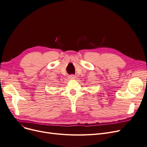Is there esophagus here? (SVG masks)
<instances>
[{"instance_id": "34e87169", "label": "esophagus", "mask_w": 147, "mask_h": 147, "mask_svg": "<svg viewBox=\"0 0 147 147\" xmlns=\"http://www.w3.org/2000/svg\"><path fill=\"white\" fill-rule=\"evenodd\" d=\"M69 79H74L76 78V76L74 75V74H71L69 76Z\"/></svg>"}]
</instances>
